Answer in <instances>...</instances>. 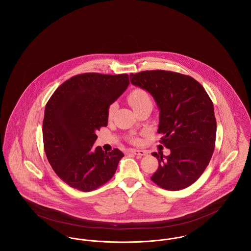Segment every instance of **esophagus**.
I'll return each instance as SVG.
<instances>
[{
	"label": "esophagus",
	"instance_id": "esophagus-1",
	"mask_svg": "<svg viewBox=\"0 0 251 251\" xmlns=\"http://www.w3.org/2000/svg\"><path fill=\"white\" fill-rule=\"evenodd\" d=\"M130 152L134 154V155L138 156V157H141V156L147 155L148 152L146 151H140V150H131Z\"/></svg>",
	"mask_w": 251,
	"mask_h": 251
}]
</instances>
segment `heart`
I'll return each instance as SVG.
<instances>
[{
  "mask_svg": "<svg viewBox=\"0 0 251 251\" xmlns=\"http://www.w3.org/2000/svg\"><path fill=\"white\" fill-rule=\"evenodd\" d=\"M128 101L135 112L138 109L147 106V105L152 106V100H151V97L148 94V92L142 88H134L133 90H131L128 95ZM116 109H117V103L113 102L109 105L107 109V117L109 120L113 118ZM130 141L132 144H139L140 143V138L131 137Z\"/></svg>",
  "mask_w": 251,
  "mask_h": 251,
  "instance_id": "obj_1",
  "label": "heart"
}]
</instances>
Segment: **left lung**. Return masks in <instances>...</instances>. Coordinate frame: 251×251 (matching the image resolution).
Segmentation results:
<instances>
[{
	"label": "left lung",
	"instance_id": "obj_1",
	"mask_svg": "<svg viewBox=\"0 0 251 251\" xmlns=\"http://www.w3.org/2000/svg\"><path fill=\"white\" fill-rule=\"evenodd\" d=\"M130 81L150 92L160 109V143L170 154L152 152L159 167L151 180L161 188L177 191L199 179L215 151L214 104L202 85L191 76L169 71L131 73Z\"/></svg>",
	"mask_w": 251,
	"mask_h": 251
}]
</instances>
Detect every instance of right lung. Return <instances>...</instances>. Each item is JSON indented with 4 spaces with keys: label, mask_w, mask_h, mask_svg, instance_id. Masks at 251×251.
<instances>
[{
    "label": "right lung",
    "mask_w": 251,
    "mask_h": 251,
    "mask_svg": "<svg viewBox=\"0 0 251 251\" xmlns=\"http://www.w3.org/2000/svg\"><path fill=\"white\" fill-rule=\"evenodd\" d=\"M128 74L87 72L67 80L45 107L44 150L56 175L72 188L93 191L113 178L124 154L93 148L96 131L107 126V109L128 87Z\"/></svg>",
    "instance_id": "obj_1"
}]
</instances>
